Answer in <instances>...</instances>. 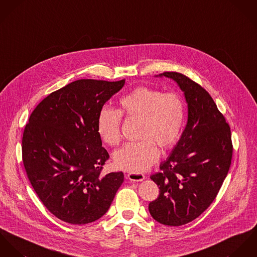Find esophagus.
Masks as SVG:
<instances>
[{"mask_svg":"<svg viewBox=\"0 0 257 257\" xmlns=\"http://www.w3.org/2000/svg\"><path fill=\"white\" fill-rule=\"evenodd\" d=\"M128 179L131 181H135V182H139L143 181L145 179V175L142 173H134V172H130L128 173Z\"/></svg>","mask_w":257,"mask_h":257,"instance_id":"1","label":"esophagus"}]
</instances>
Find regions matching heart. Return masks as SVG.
<instances>
[{"label":"heart","instance_id":"b5f03b06","mask_svg":"<svg viewBox=\"0 0 257 257\" xmlns=\"http://www.w3.org/2000/svg\"><path fill=\"white\" fill-rule=\"evenodd\" d=\"M121 112L140 119V142L127 143L113 154V164L118 170L139 173L157 162L162 149H169L177 141L184 122V103L174 93H165L153 87L141 86L120 99ZM121 112L102 107L97 115L96 132L106 145L113 146L120 140Z\"/></svg>","mask_w":257,"mask_h":257}]
</instances>
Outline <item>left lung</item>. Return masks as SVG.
<instances>
[{"instance_id": "left-lung-1", "label": "left lung", "mask_w": 257, "mask_h": 257, "mask_svg": "<svg viewBox=\"0 0 257 257\" xmlns=\"http://www.w3.org/2000/svg\"><path fill=\"white\" fill-rule=\"evenodd\" d=\"M156 77L174 81L187 103V123L161 172L151 175L159 186L158 199L149 204L159 223L178 227L197 217L216 198L231 162L230 129L211 95L198 84L176 72Z\"/></svg>"}]
</instances>
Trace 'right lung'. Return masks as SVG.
Returning a JSON list of instances; mask_svg holds the SVG:
<instances>
[{"label": "right lung", "mask_w": 257, "mask_h": 257, "mask_svg": "<svg viewBox=\"0 0 257 257\" xmlns=\"http://www.w3.org/2000/svg\"><path fill=\"white\" fill-rule=\"evenodd\" d=\"M125 80H79L50 93L33 110L23 137L29 181L58 219L85 225L101 218L124 181L100 174L109 155L96 132L97 115Z\"/></svg>", "instance_id": "obj_1"}]
</instances>
